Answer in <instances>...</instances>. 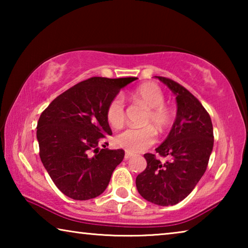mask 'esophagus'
I'll return each mask as SVG.
<instances>
[{"label": "esophagus", "mask_w": 248, "mask_h": 248, "mask_svg": "<svg viewBox=\"0 0 248 248\" xmlns=\"http://www.w3.org/2000/svg\"><path fill=\"white\" fill-rule=\"evenodd\" d=\"M131 156H132V154H130V153H128V152H127V153L124 154V159H129V158L131 157Z\"/></svg>", "instance_id": "1"}]
</instances>
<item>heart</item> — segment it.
<instances>
[{"instance_id": "obj_1", "label": "heart", "mask_w": 248, "mask_h": 248, "mask_svg": "<svg viewBox=\"0 0 248 248\" xmlns=\"http://www.w3.org/2000/svg\"><path fill=\"white\" fill-rule=\"evenodd\" d=\"M132 98L149 109L145 124H153L158 131H164L170 127L173 119L171 110L164 104V93L156 84L148 83L138 87L133 92ZM106 116L112 127L118 128L124 124L125 117V104L124 97L115 96L108 104ZM155 142V132L151 127L128 128L116 137V143L130 153H139L150 148Z\"/></svg>"}]
</instances>
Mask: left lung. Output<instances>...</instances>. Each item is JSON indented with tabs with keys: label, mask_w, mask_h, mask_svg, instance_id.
<instances>
[{
	"label": "left lung",
	"mask_w": 248,
	"mask_h": 248,
	"mask_svg": "<svg viewBox=\"0 0 248 248\" xmlns=\"http://www.w3.org/2000/svg\"><path fill=\"white\" fill-rule=\"evenodd\" d=\"M176 95L177 115L165 141L152 153L144 154L146 169L136 185L145 200L158 205H174L190 194L207 170L213 149L211 118L201 103L177 82L156 77Z\"/></svg>",
	"instance_id": "left-lung-1"
}]
</instances>
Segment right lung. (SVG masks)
Wrapping results in <instances>:
<instances>
[{
    "instance_id": "obj_1",
    "label": "right lung",
    "mask_w": 248,
    "mask_h": 248,
    "mask_svg": "<svg viewBox=\"0 0 248 248\" xmlns=\"http://www.w3.org/2000/svg\"><path fill=\"white\" fill-rule=\"evenodd\" d=\"M137 78H91L54 98L37 124L39 156L54 185L74 200L103 194L124 156L108 150L112 134L106 110L121 89ZM103 146V148L100 146Z\"/></svg>"
}]
</instances>
